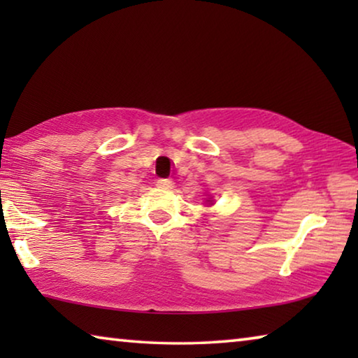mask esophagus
Listing matches in <instances>:
<instances>
[{
  "mask_svg": "<svg viewBox=\"0 0 358 358\" xmlns=\"http://www.w3.org/2000/svg\"><path fill=\"white\" fill-rule=\"evenodd\" d=\"M156 183L159 187H167V189H169V187L173 186V181L171 178H159L156 181Z\"/></svg>",
  "mask_w": 358,
  "mask_h": 358,
  "instance_id": "esophagus-1",
  "label": "esophagus"
}]
</instances>
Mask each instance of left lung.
Wrapping results in <instances>:
<instances>
[{
  "label": "left lung",
  "mask_w": 358,
  "mask_h": 358,
  "mask_svg": "<svg viewBox=\"0 0 358 358\" xmlns=\"http://www.w3.org/2000/svg\"><path fill=\"white\" fill-rule=\"evenodd\" d=\"M207 202H211V201H207Z\"/></svg>",
  "instance_id": "obj_1"
}]
</instances>
